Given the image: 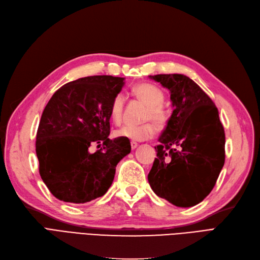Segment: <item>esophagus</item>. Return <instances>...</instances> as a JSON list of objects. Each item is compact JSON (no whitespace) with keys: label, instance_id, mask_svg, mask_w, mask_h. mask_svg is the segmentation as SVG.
<instances>
[{"label":"esophagus","instance_id":"34e87169","mask_svg":"<svg viewBox=\"0 0 260 260\" xmlns=\"http://www.w3.org/2000/svg\"><path fill=\"white\" fill-rule=\"evenodd\" d=\"M131 147H132V150H135L138 147V144L136 141H131Z\"/></svg>","mask_w":260,"mask_h":260}]
</instances>
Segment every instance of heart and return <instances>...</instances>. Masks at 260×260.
Returning <instances> with one entry per match:
<instances>
[{
    "label": "heart",
    "instance_id": "obj_1",
    "mask_svg": "<svg viewBox=\"0 0 260 260\" xmlns=\"http://www.w3.org/2000/svg\"><path fill=\"white\" fill-rule=\"evenodd\" d=\"M133 91L134 94L148 106V110L146 112V120H152L157 125L162 126L166 121V113L162 107V103L164 100L163 91L155 85L149 84V83H140V84L133 88ZM123 107V95H116L113 99L110 109L111 119L116 124H119L122 120ZM156 125L153 122H147L141 125H125V126L116 129L114 132V135L120 138L141 141L152 138L156 134Z\"/></svg>",
    "mask_w": 260,
    "mask_h": 260
}]
</instances>
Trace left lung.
<instances>
[{
    "label": "left lung",
    "instance_id": "obj_1",
    "mask_svg": "<svg viewBox=\"0 0 260 260\" xmlns=\"http://www.w3.org/2000/svg\"><path fill=\"white\" fill-rule=\"evenodd\" d=\"M149 78L170 90L173 113L154 147L148 181L154 193L179 207L211 193L224 164V131L218 110L194 81L183 74Z\"/></svg>",
    "mask_w": 260,
    "mask_h": 260
}]
</instances>
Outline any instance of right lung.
<instances>
[{
	"label": "right lung",
	"instance_id": "obj_1",
	"mask_svg": "<svg viewBox=\"0 0 260 260\" xmlns=\"http://www.w3.org/2000/svg\"><path fill=\"white\" fill-rule=\"evenodd\" d=\"M124 78L93 75L67 83L41 116L36 151L42 180L58 200L83 204L103 197L115 167L131 152L126 138L109 139L110 109ZM102 148L94 154L90 145Z\"/></svg>",
	"mask_w": 260,
	"mask_h": 260
}]
</instances>
